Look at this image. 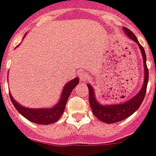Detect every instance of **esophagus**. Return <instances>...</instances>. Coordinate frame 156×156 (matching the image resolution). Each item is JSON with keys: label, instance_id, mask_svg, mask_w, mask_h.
I'll use <instances>...</instances> for the list:
<instances>
[{"label": "esophagus", "instance_id": "1", "mask_svg": "<svg viewBox=\"0 0 156 156\" xmlns=\"http://www.w3.org/2000/svg\"><path fill=\"white\" fill-rule=\"evenodd\" d=\"M80 78H81V80H85L87 78H88V75L85 72H81L80 73Z\"/></svg>", "mask_w": 156, "mask_h": 156}]
</instances>
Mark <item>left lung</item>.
<instances>
[{"label": "left lung", "mask_w": 156, "mask_h": 156, "mask_svg": "<svg viewBox=\"0 0 156 156\" xmlns=\"http://www.w3.org/2000/svg\"><path fill=\"white\" fill-rule=\"evenodd\" d=\"M123 30L131 40L134 41L139 45V49L141 51L142 58H143L144 65V81L142 87L140 91L133 96L131 99L128 100L126 102H122L120 104H112V105H101L97 101L94 94V89L90 84H88V91H89V104L92 110L93 114L96 118H98L100 121L112 124L115 122H120L127 119L132 115L136 110L140 107L141 104L145 98V93H146L147 85L148 81V70L146 65V55L143 47L139 44L137 37L135 34L126 27H123Z\"/></svg>", "instance_id": "1"}]
</instances>
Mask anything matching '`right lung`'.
I'll use <instances>...</instances> for the list:
<instances>
[{
	"label": "right lung",
	"mask_w": 156,
	"mask_h": 156,
	"mask_svg": "<svg viewBox=\"0 0 156 156\" xmlns=\"http://www.w3.org/2000/svg\"><path fill=\"white\" fill-rule=\"evenodd\" d=\"M78 82L79 79L78 77L67 82L62 89L58 102H57V104L51 108H31L24 107L20 103L17 102L13 98L12 94L9 92L10 98L15 108L17 109V111L30 122L40 125L52 124L56 122L62 115L70 94L73 91L75 87L78 85Z\"/></svg>",
	"instance_id": "add662e5"
}]
</instances>
